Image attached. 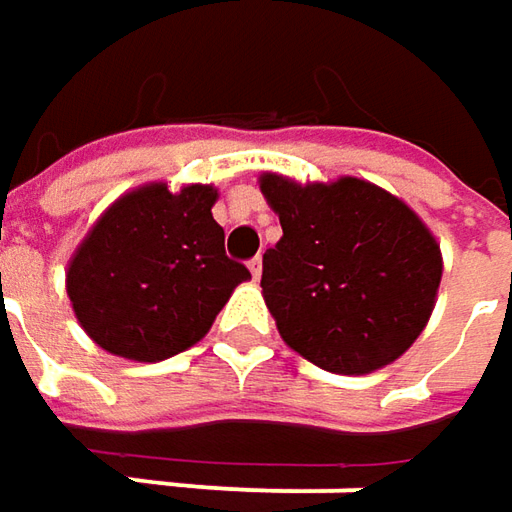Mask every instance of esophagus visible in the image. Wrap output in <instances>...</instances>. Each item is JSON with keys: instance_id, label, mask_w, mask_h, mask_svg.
I'll return each instance as SVG.
<instances>
[{"instance_id": "obj_1", "label": "esophagus", "mask_w": 512, "mask_h": 512, "mask_svg": "<svg viewBox=\"0 0 512 512\" xmlns=\"http://www.w3.org/2000/svg\"><path fill=\"white\" fill-rule=\"evenodd\" d=\"M247 267H250V276L259 282V276H262V259H259V256H256V259H250V262H247Z\"/></svg>"}]
</instances>
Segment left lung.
I'll use <instances>...</instances> for the list:
<instances>
[{
    "instance_id": "obj_1",
    "label": "left lung",
    "mask_w": 512,
    "mask_h": 512,
    "mask_svg": "<svg viewBox=\"0 0 512 512\" xmlns=\"http://www.w3.org/2000/svg\"><path fill=\"white\" fill-rule=\"evenodd\" d=\"M282 239L262 256V296L290 350L322 370L364 376L422 336L442 282L430 227L356 176L296 182L262 173Z\"/></svg>"
}]
</instances>
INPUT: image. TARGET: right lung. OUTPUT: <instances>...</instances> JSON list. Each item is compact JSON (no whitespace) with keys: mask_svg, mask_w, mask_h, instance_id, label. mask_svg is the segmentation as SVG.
<instances>
[{"mask_svg":"<svg viewBox=\"0 0 512 512\" xmlns=\"http://www.w3.org/2000/svg\"><path fill=\"white\" fill-rule=\"evenodd\" d=\"M213 185L150 182L122 193L68 262L65 287L93 342L130 362H162L205 339L250 270L225 256Z\"/></svg>","mask_w":512,"mask_h":512,"instance_id":"add662e5","label":"right lung"}]
</instances>
